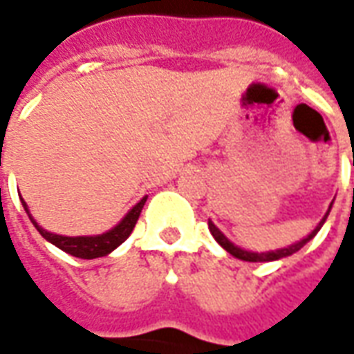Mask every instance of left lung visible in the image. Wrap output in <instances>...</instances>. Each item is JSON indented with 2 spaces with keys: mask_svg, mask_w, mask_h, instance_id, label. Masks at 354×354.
Wrapping results in <instances>:
<instances>
[{
  "mask_svg": "<svg viewBox=\"0 0 354 354\" xmlns=\"http://www.w3.org/2000/svg\"><path fill=\"white\" fill-rule=\"evenodd\" d=\"M332 205H334V201H332ZM332 205L328 207L326 214L322 216V220H320L319 223H317V227L307 235V237L299 239L297 243H294V245H288L284 246V248H277V250H267V252H252V250H245V248H241V246H237L235 243H231L230 239L223 235L222 231L218 230L214 225V222L212 220H208V230H210V233H212V237L218 241V245L222 246V248H225L227 252L231 254V256H235V258H239V260L243 261H274V260H281V258H286V256H292V254H296L299 248H304L309 241H311L317 233L320 231V227L324 225V222H326L328 214H330V210H332Z\"/></svg>",
  "mask_w": 354,
  "mask_h": 354,
  "instance_id": "1",
  "label": "left lung"
}]
</instances>
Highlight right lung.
I'll return each instance as SVG.
<instances>
[{
  "instance_id": "right-lung-1",
  "label": "right lung",
  "mask_w": 354,
  "mask_h": 354,
  "mask_svg": "<svg viewBox=\"0 0 354 354\" xmlns=\"http://www.w3.org/2000/svg\"><path fill=\"white\" fill-rule=\"evenodd\" d=\"M147 195L146 197H142V199L134 205V207L124 214V218L121 222L113 225L111 230L104 231L100 235H77V237H68V235H58V233H50V231L43 230L39 223L35 222L34 216L30 214V208H28L26 201L20 197V203H22V207L26 210L28 218L32 220L34 223V227L39 231V235H41L45 241H49L50 245H55L60 250H64L66 254H70V256H75V258H83V260H94V258H102V256H108L115 250L117 246L123 245L124 241L129 239V235L134 230V225L138 222L140 212H142V208L146 205Z\"/></svg>"
}]
</instances>
